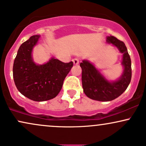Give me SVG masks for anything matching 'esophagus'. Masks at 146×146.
Returning <instances> with one entry per match:
<instances>
[{"mask_svg":"<svg viewBox=\"0 0 146 146\" xmlns=\"http://www.w3.org/2000/svg\"><path fill=\"white\" fill-rule=\"evenodd\" d=\"M72 62H73V64L74 65H78L79 64V62H80V60H79V59H78V58H75V59H73Z\"/></svg>","mask_w":146,"mask_h":146,"instance_id":"esophagus-1","label":"esophagus"}]
</instances>
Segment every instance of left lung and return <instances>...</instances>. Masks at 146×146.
Masks as SVG:
<instances>
[{
  "instance_id": "1",
  "label": "left lung",
  "mask_w": 146,
  "mask_h": 146,
  "mask_svg": "<svg viewBox=\"0 0 146 146\" xmlns=\"http://www.w3.org/2000/svg\"><path fill=\"white\" fill-rule=\"evenodd\" d=\"M106 41L116 46L123 53L122 65L124 70L119 79L110 82L89 61L83 60L80 64L84 94L91 100L100 102H109L123 94L130 83L132 75L131 58L125 43L113 36H108Z\"/></svg>"
}]
</instances>
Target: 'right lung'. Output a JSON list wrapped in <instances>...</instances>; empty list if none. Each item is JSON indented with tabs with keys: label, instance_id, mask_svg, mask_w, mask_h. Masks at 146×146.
Masks as SVG:
<instances>
[{
	"label": "right lung",
	"instance_id": "add662e5",
	"mask_svg": "<svg viewBox=\"0 0 146 146\" xmlns=\"http://www.w3.org/2000/svg\"><path fill=\"white\" fill-rule=\"evenodd\" d=\"M40 37V35H34L21 44L13 67L14 82L18 91L35 102L55 98L73 66L72 62L64 63L55 58L42 65L35 64L32 52Z\"/></svg>",
	"mask_w": 146,
	"mask_h": 146
}]
</instances>
